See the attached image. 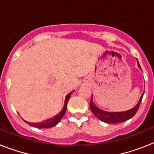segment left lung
Returning <instances> with one entry per match:
<instances>
[{
    "label": "left lung",
    "mask_w": 154,
    "mask_h": 154,
    "mask_svg": "<svg viewBox=\"0 0 154 154\" xmlns=\"http://www.w3.org/2000/svg\"><path fill=\"white\" fill-rule=\"evenodd\" d=\"M137 65H138V67L141 69L138 60H137ZM143 94L144 92L141 95L138 103H137L135 106L133 107L130 109L126 110V111H123V112H107V111H104V110L98 108L96 105L94 104L93 98H92V99H91L90 103H89V105H90V109L92 112V113L96 116L98 119L104 122V123H112V124L123 123V122H125V121L128 120V119H131L133 116L137 113L139 106H140V104L141 103V100L143 99Z\"/></svg>",
    "instance_id": "left-lung-1"
}]
</instances>
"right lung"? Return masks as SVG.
<instances>
[{
	"label": "right lung",
	"mask_w": 154,
	"mask_h": 154,
	"mask_svg": "<svg viewBox=\"0 0 154 154\" xmlns=\"http://www.w3.org/2000/svg\"><path fill=\"white\" fill-rule=\"evenodd\" d=\"M72 92H72H71L70 93H69L67 96H65L63 108H62V109L61 110L60 112H58L57 115H55V116H53L52 118H49V119L42 121V122H39V123H30V122H27V121H25L24 119H23V120H24V122H26V123H28V125H30V126H32L33 127H36V128H51V127H53V126H56V125L60 122V120L62 119V118L63 117V116L65 115V112H66L68 102H69V98H70L71 95H72Z\"/></svg>",
	"instance_id": "add662e5"
}]
</instances>
